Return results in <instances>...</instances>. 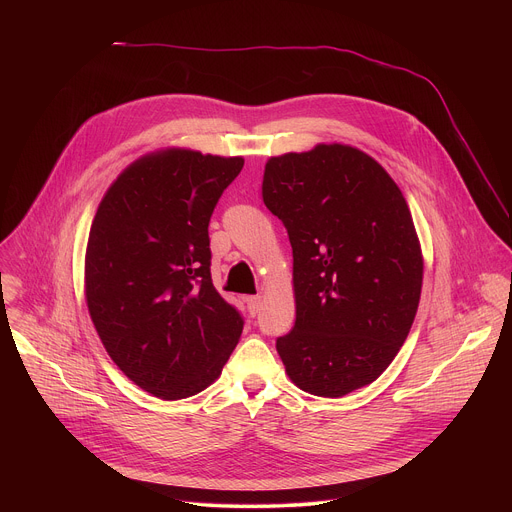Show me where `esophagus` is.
I'll return each mask as SVG.
<instances>
[{"label":"esophagus","mask_w":512,"mask_h":512,"mask_svg":"<svg viewBox=\"0 0 512 512\" xmlns=\"http://www.w3.org/2000/svg\"><path fill=\"white\" fill-rule=\"evenodd\" d=\"M245 304H247L249 314L255 316V314L259 312V308H261V298H259V296H247V298H245Z\"/></svg>","instance_id":"1"}]
</instances>
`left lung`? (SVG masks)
<instances>
[{"mask_svg": "<svg viewBox=\"0 0 512 512\" xmlns=\"http://www.w3.org/2000/svg\"><path fill=\"white\" fill-rule=\"evenodd\" d=\"M261 194L294 253L296 324L277 338L285 373L318 397L377 381L417 314L423 255L387 170L344 143L269 158Z\"/></svg>", "mask_w": 512, "mask_h": 512, "instance_id": "1", "label": "left lung"}]
</instances>
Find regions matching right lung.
I'll return each instance as SVG.
<instances>
[{"label":"right lung","mask_w":512,"mask_h":512,"mask_svg":"<svg viewBox=\"0 0 512 512\" xmlns=\"http://www.w3.org/2000/svg\"><path fill=\"white\" fill-rule=\"evenodd\" d=\"M245 160L164 148L107 188L85 253V300L111 360L164 401L223 373L241 314L210 279V214Z\"/></svg>","instance_id":"right-lung-1"}]
</instances>
